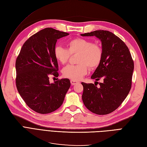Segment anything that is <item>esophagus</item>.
Returning <instances> with one entry per match:
<instances>
[{
  "mask_svg": "<svg viewBox=\"0 0 147 147\" xmlns=\"http://www.w3.org/2000/svg\"><path fill=\"white\" fill-rule=\"evenodd\" d=\"M70 83H71V84H72V85H75V84H78L79 82H77V81L73 80H70Z\"/></svg>",
  "mask_w": 147,
  "mask_h": 147,
  "instance_id": "esophagus-1",
  "label": "esophagus"
}]
</instances>
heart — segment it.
<instances>
[{
	"instance_id": "obj_1",
	"label": "heart",
	"mask_w": 147,
	"mask_h": 147,
	"mask_svg": "<svg viewBox=\"0 0 147 147\" xmlns=\"http://www.w3.org/2000/svg\"><path fill=\"white\" fill-rule=\"evenodd\" d=\"M67 47L68 50L61 46L56 47L54 50L56 59L61 64H65L68 62L70 54L78 53L77 62L79 64L65 67L63 69L64 77L79 80L87 74L88 68L93 70L100 64L103 52L98 44L92 43L89 39L76 38L69 41Z\"/></svg>"
}]
</instances>
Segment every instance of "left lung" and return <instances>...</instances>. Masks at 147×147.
<instances>
[{
    "instance_id": "obj_1",
    "label": "left lung",
    "mask_w": 147,
    "mask_h": 147,
    "mask_svg": "<svg viewBox=\"0 0 147 147\" xmlns=\"http://www.w3.org/2000/svg\"><path fill=\"white\" fill-rule=\"evenodd\" d=\"M95 36L102 44V61L91 78L93 83L82 82V100L86 107L97 115L112 113L122 104L131 88L134 62L129 50L117 35L108 30H97L81 34ZM100 79L102 82L96 85Z\"/></svg>"
}]
</instances>
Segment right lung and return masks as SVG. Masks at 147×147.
I'll return each instance as SVG.
<instances>
[{
  "label": "right lung",
  "mask_w": 147,
  "mask_h": 147,
  "mask_svg": "<svg viewBox=\"0 0 147 147\" xmlns=\"http://www.w3.org/2000/svg\"><path fill=\"white\" fill-rule=\"evenodd\" d=\"M69 34L45 28L29 37L16 61V88L29 107L47 114L63 104L70 86L68 78L50 83L49 77H58V64L54 55L57 39Z\"/></svg>",
  "instance_id": "obj_1"
}]
</instances>
